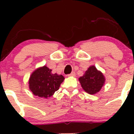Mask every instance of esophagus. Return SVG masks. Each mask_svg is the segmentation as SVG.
Returning <instances> with one entry per match:
<instances>
[{
	"instance_id": "obj_1",
	"label": "esophagus",
	"mask_w": 134,
	"mask_h": 134,
	"mask_svg": "<svg viewBox=\"0 0 134 134\" xmlns=\"http://www.w3.org/2000/svg\"><path fill=\"white\" fill-rule=\"evenodd\" d=\"M76 76V72H72L71 74L68 75V76Z\"/></svg>"
}]
</instances>
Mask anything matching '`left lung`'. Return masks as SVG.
<instances>
[{
    "label": "left lung",
    "mask_w": 134,
    "mask_h": 134,
    "mask_svg": "<svg viewBox=\"0 0 134 134\" xmlns=\"http://www.w3.org/2000/svg\"><path fill=\"white\" fill-rule=\"evenodd\" d=\"M79 81L86 92L93 94L101 90L104 83L105 78L102 72L98 71L94 66H91L84 75L79 78Z\"/></svg>",
    "instance_id": "1"
}]
</instances>
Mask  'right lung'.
<instances>
[{"label":"right lung","instance_id":"obj_1","mask_svg":"<svg viewBox=\"0 0 134 134\" xmlns=\"http://www.w3.org/2000/svg\"><path fill=\"white\" fill-rule=\"evenodd\" d=\"M64 77L56 73L47 66L37 69L31 75L29 80V87L34 95L48 98L59 90Z\"/></svg>","mask_w":134,"mask_h":134}]
</instances>
